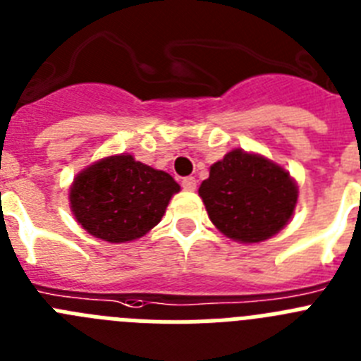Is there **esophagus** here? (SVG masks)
I'll use <instances>...</instances> for the list:
<instances>
[{
  "instance_id": "1",
  "label": "esophagus",
  "mask_w": 361,
  "mask_h": 361,
  "mask_svg": "<svg viewBox=\"0 0 361 361\" xmlns=\"http://www.w3.org/2000/svg\"><path fill=\"white\" fill-rule=\"evenodd\" d=\"M183 188L186 191H195V188H197V180H195V177H186V178H183Z\"/></svg>"
}]
</instances>
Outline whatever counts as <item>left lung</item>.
<instances>
[{
	"label": "left lung",
	"mask_w": 361,
	"mask_h": 361,
	"mask_svg": "<svg viewBox=\"0 0 361 361\" xmlns=\"http://www.w3.org/2000/svg\"><path fill=\"white\" fill-rule=\"evenodd\" d=\"M199 195L209 220L231 240L253 244L271 238L288 224L298 200V186L269 159L231 149L209 168Z\"/></svg>",
	"instance_id": "8db88e82"
}]
</instances>
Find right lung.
Returning a JSON list of instances; mask_svg holds the SVG:
<instances>
[{"instance_id": "1", "label": "right lung", "mask_w": 361, "mask_h": 361, "mask_svg": "<svg viewBox=\"0 0 361 361\" xmlns=\"http://www.w3.org/2000/svg\"><path fill=\"white\" fill-rule=\"evenodd\" d=\"M178 190L170 173L121 153L78 173L70 186V209L85 231L121 244L155 228Z\"/></svg>"}]
</instances>
